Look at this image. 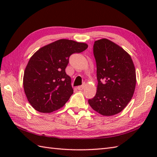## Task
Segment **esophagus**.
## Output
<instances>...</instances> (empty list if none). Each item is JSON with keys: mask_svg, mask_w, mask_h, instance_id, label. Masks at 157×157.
Segmentation results:
<instances>
[{"mask_svg": "<svg viewBox=\"0 0 157 157\" xmlns=\"http://www.w3.org/2000/svg\"><path fill=\"white\" fill-rule=\"evenodd\" d=\"M84 86H85L84 85H82V86H78V88H78V89L79 90H82L84 88Z\"/></svg>", "mask_w": 157, "mask_h": 157, "instance_id": "obj_1", "label": "esophagus"}]
</instances>
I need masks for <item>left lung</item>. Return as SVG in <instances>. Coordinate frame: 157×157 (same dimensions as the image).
<instances>
[{"label":"left lung","mask_w":157,"mask_h":157,"mask_svg":"<svg viewBox=\"0 0 157 157\" xmlns=\"http://www.w3.org/2000/svg\"><path fill=\"white\" fill-rule=\"evenodd\" d=\"M97 90L88 103L103 116L122 111L135 91L136 75L131 56L124 49L108 39L94 42Z\"/></svg>","instance_id":"1"}]
</instances>
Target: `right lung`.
Wrapping results in <instances>:
<instances>
[{"label":"right lung","mask_w":157,"mask_h":157,"mask_svg":"<svg viewBox=\"0 0 157 157\" xmlns=\"http://www.w3.org/2000/svg\"><path fill=\"white\" fill-rule=\"evenodd\" d=\"M86 43L61 39L40 48L25 69L24 92L36 111L51 113L63 107L73 93L71 78L66 74L69 58L88 48Z\"/></svg>","instance_id":"add662e5"}]
</instances>
